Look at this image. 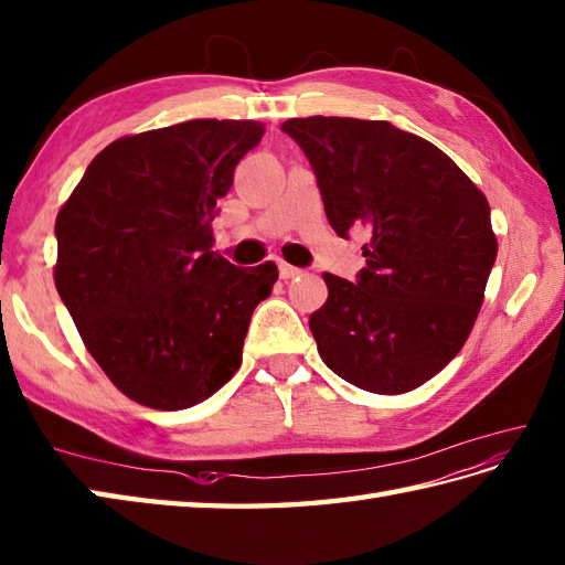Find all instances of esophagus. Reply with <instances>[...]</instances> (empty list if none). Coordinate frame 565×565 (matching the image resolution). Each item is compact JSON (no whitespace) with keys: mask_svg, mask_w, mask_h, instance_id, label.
Listing matches in <instances>:
<instances>
[{"mask_svg":"<svg viewBox=\"0 0 565 565\" xmlns=\"http://www.w3.org/2000/svg\"><path fill=\"white\" fill-rule=\"evenodd\" d=\"M278 270H280V278H282V280H292V278H297L299 273H302L299 268L290 266V263H282V260L278 263Z\"/></svg>","mask_w":565,"mask_h":565,"instance_id":"34e87169","label":"esophagus"}]
</instances>
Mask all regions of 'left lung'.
Wrapping results in <instances>:
<instances>
[{"instance_id": "obj_1", "label": "left lung", "mask_w": 565, "mask_h": 565, "mask_svg": "<svg viewBox=\"0 0 565 565\" xmlns=\"http://www.w3.org/2000/svg\"><path fill=\"white\" fill-rule=\"evenodd\" d=\"M309 158L333 232L365 226V268L324 273L309 317L321 361L347 383L402 395L463 349L498 258L490 204L451 158L390 121L287 119Z\"/></svg>"}]
</instances>
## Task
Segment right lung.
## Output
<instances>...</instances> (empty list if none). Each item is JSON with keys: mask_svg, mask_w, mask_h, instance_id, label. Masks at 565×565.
Wrapping results in <instances>:
<instances>
[{"mask_svg": "<svg viewBox=\"0 0 565 565\" xmlns=\"http://www.w3.org/2000/svg\"><path fill=\"white\" fill-rule=\"evenodd\" d=\"M263 131L192 119L117 138L57 212V295L92 359L138 405L192 407L238 371L278 266H232L212 250V218Z\"/></svg>", "mask_w": 565, "mask_h": 565, "instance_id": "obj_1", "label": "right lung"}]
</instances>
